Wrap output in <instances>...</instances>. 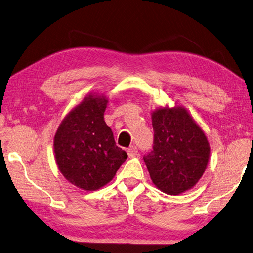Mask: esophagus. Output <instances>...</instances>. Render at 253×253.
I'll return each mask as SVG.
<instances>
[{"label": "esophagus", "instance_id": "1", "mask_svg": "<svg viewBox=\"0 0 253 253\" xmlns=\"http://www.w3.org/2000/svg\"><path fill=\"white\" fill-rule=\"evenodd\" d=\"M127 155H129L130 158H133V157L138 156V149H136V147H134V146L130 147L129 149H127Z\"/></svg>", "mask_w": 253, "mask_h": 253}]
</instances>
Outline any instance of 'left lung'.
I'll list each match as a JSON object with an SVG mask.
<instances>
[{
	"mask_svg": "<svg viewBox=\"0 0 253 253\" xmlns=\"http://www.w3.org/2000/svg\"><path fill=\"white\" fill-rule=\"evenodd\" d=\"M154 150L143 157L157 188L168 195L192 189L208 167L211 147L186 107L160 106L151 112Z\"/></svg>",
	"mask_w": 253,
	"mask_h": 253,
	"instance_id": "8db88e82",
	"label": "left lung"
}]
</instances>
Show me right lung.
<instances>
[{
	"mask_svg": "<svg viewBox=\"0 0 253 253\" xmlns=\"http://www.w3.org/2000/svg\"><path fill=\"white\" fill-rule=\"evenodd\" d=\"M107 103L104 94L86 95L64 118L53 136L59 171L70 184L87 192L109 184L127 158L104 121Z\"/></svg>",
	"mask_w": 253,
	"mask_h": 253,
	"instance_id": "obj_1",
	"label": "right lung"
}]
</instances>
